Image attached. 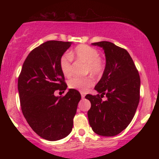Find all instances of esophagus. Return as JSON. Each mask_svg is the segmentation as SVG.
Returning a JSON list of instances; mask_svg holds the SVG:
<instances>
[{
	"instance_id": "1",
	"label": "esophagus",
	"mask_w": 159,
	"mask_h": 159,
	"mask_svg": "<svg viewBox=\"0 0 159 159\" xmlns=\"http://www.w3.org/2000/svg\"><path fill=\"white\" fill-rule=\"evenodd\" d=\"M81 97L82 98H84L85 97V93H81Z\"/></svg>"
}]
</instances>
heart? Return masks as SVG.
Segmentation results:
<instances>
[{
  "label": "heart",
  "mask_w": 159,
  "mask_h": 159,
  "mask_svg": "<svg viewBox=\"0 0 159 159\" xmlns=\"http://www.w3.org/2000/svg\"><path fill=\"white\" fill-rule=\"evenodd\" d=\"M72 57L78 61L86 63L84 73H90L98 77L105 71V61L99 57V52L96 48L87 45H79L70 54L65 53L59 61L60 68L65 77H70L72 74ZM69 88L84 93L94 84L92 75L84 77H75L69 81Z\"/></svg>",
  "instance_id": "obj_1"
}]
</instances>
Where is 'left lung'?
Masks as SVG:
<instances>
[{"mask_svg":"<svg viewBox=\"0 0 159 159\" xmlns=\"http://www.w3.org/2000/svg\"><path fill=\"white\" fill-rule=\"evenodd\" d=\"M102 47L106 65L95 90L100 94H87L91 107L87 112L93 131L102 136H115L131 123L140 101V79L130 54L110 42L92 43ZM106 95L108 99L102 101Z\"/></svg>","mask_w":159,"mask_h":159,"instance_id":"1","label":"left lung"}]
</instances>
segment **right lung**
Segmentation results:
<instances>
[{
  "label": "right lung",
  "instance_id": "obj_1",
  "mask_svg": "<svg viewBox=\"0 0 159 159\" xmlns=\"http://www.w3.org/2000/svg\"><path fill=\"white\" fill-rule=\"evenodd\" d=\"M72 45L51 40L33 49L24 62L18 79V90L24 116L33 130L45 140L63 139L72 132L81 94L67 87L59 61Z\"/></svg>",
  "mask_w": 159,
  "mask_h": 159
}]
</instances>
